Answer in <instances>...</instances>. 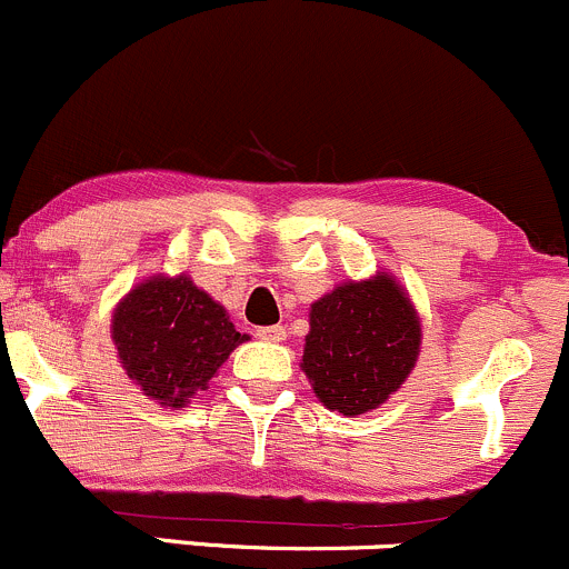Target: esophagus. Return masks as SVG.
I'll list each match as a JSON object with an SVG mask.
<instances>
[{
  "label": "esophagus",
  "mask_w": 569,
  "mask_h": 569,
  "mask_svg": "<svg viewBox=\"0 0 569 569\" xmlns=\"http://www.w3.org/2000/svg\"><path fill=\"white\" fill-rule=\"evenodd\" d=\"M257 337L268 339V342H282L287 337L284 326H266V328H257Z\"/></svg>",
  "instance_id": "obj_1"
}]
</instances>
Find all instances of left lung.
<instances>
[{"instance_id":"left-lung-1","label":"left lung","mask_w":569,"mask_h":569,"mask_svg":"<svg viewBox=\"0 0 569 569\" xmlns=\"http://www.w3.org/2000/svg\"><path fill=\"white\" fill-rule=\"evenodd\" d=\"M419 348L421 320L411 296L378 271L348 279L312 303L301 370L328 411L361 416L406 383Z\"/></svg>"}]
</instances>
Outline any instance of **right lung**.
Segmentation results:
<instances>
[{
	"instance_id": "right-lung-1",
	"label": "right lung",
	"mask_w": 569,
	"mask_h": 569,
	"mask_svg": "<svg viewBox=\"0 0 569 569\" xmlns=\"http://www.w3.org/2000/svg\"><path fill=\"white\" fill-rule=\"evenodd\" d=\"M111 339L131 383L161 408L180 411L249 333L236 331L230 312L189 273H156L117 301Z\"/></svg>"
}]
</instances>
